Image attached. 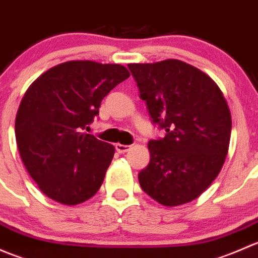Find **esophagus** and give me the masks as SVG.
I'll return each mask as SVG.
<instances>
[{"label": "esophagus", "mask_w": 258, "mask_h": 258, "mask_svg": "<svg viewBox=\"0 0 258 258\" xmlns=\"http://www.w3.org/2000/svg\"><path fill=\"white\" fill-rule=\"evenodd\" d=\"M114 148H116V151L118 153H124L127 152V151L131 148V146L130 145H121V144H116L114 145Z\"/></svg>", "instance_id": "esophagus-1"}]
</instances>
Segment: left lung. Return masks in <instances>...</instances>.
I'll return each mask as SVG.
<instances>
[{"label": "left lung", "instance_id": "8db88e82", "mask_svg": "<svg viewBox=\"0 0 258 258\" xmlns=\"http://www.w3.org/2000/svg\"><path fill=\"white\" fill-rule=\"evenodd\" d=\"M152 123L165 137L148 141L141 188L165 206L197 199L217 177L231 137V113L218 86L196 67L166 59L128 64Z\"/></svg>", "mask_w": 258, "mask_h": 258}]
</instances>
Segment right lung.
<instances>
[{"mask_svg":"<svg viewBox=\"0 0 258 258\" xmlns=\"http://www.w3.org/2000/svg\"><path fill=\"white\" fill-rule=\"evenodd\" d=\"M128 77L121 64L70 61L52 67L26 91L15 122L17 147L49 199L79 205L100 189L114 147L85 130L103 98Z\"/></svg>","mask_w":258,"mask_h":258,"instance_id":"add662e5","label":"right lung"}]
</instances>
